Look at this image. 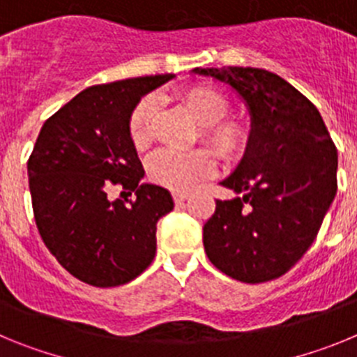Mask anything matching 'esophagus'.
<instances>
[{
	"instance_id": "esophagus-1",
	"label": "esophagus",
	"mask_w": 357,
	"mask_h": 357,
	"mask_svg": "<svg viewBox=\"0 0 357 357\" xmlns=\"http://www.w3.org/2000/svg\"><path fill=\"white\" fill-rule=\"evenodd\" d=\"M189 195L188 193H181V191H175L173 193V200H175V204H182L184 200H188Z\"/></svg>"
}]
</instances>
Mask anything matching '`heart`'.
<instances>
[{"mask_svg": "<svg viewBox=\"0 0 357 357\" xmlns=\"http://www.w3.org/2000/svg\"><path fill=\"white\" fill-rule=\"evenodd\" d=\"M178 102L200 125L202 141L223 160L243 155L248 144V128L238 118H229V98L213 85H193L178 94ZM157 103L151 96L141 98L130 110L127 132L135 148H144L150 141L151 119ZM214 157L207 150L178 151L162 150L148 162V178L153 184L172 191H188L198 181L214 173Z\"/></svg>", "mask_w": 357, "mask_h": 357, "instance_id": "1", "label": "heart"}]
</instances>
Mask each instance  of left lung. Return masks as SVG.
<instances>
[{"label": "left lung", "mask_w": 357, "mask_h": 357, "mask_svg": "<svg viewBox=\"0 0 357 357\" xmlns=\"http://www.w3.org/2000/svg\"><path fill=\"white\" fill-rule=\"evenodd\" d=\"M230 85L250 110L247 151L222 185L243 193L216 200L204 225L211 263L241 282L284 275L317 238L338 189V150L317 107L275 73L193 69Z\"/></svg>", "instance_id": "1"}]
</instances>
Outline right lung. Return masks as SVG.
Instances as JSON below:
<instances>
[{"mask_svg":"<svg viewBox=\"0 0 357 357\" xmlns=\"http://www.w3.org/2000/svg\"><path fill=\"white\" fill-rule=\"evenodd\" d=\"M175 75L93 85L40 128L28 159L37 229L55 259L96 288L130 282L150 266L157 222L173 209L168 189L141 184L143 164L127 132L130 110ZM116 187L135 201H109Z\"/></svg>","mask_w":357,"mask_h":357,"instance_id":"obj_1","label":"right lung"}]
</instances>
